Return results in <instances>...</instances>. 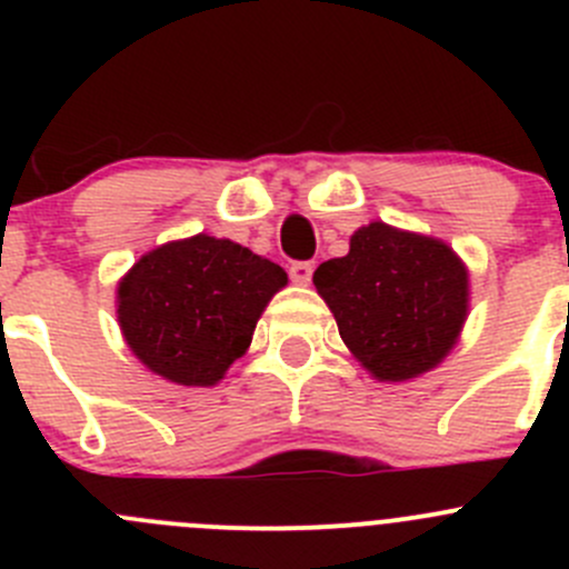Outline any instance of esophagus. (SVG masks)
<instances>
[{
    "mask_svg": "<svg viewBox=\"0 0 569 569\" xmlns=\"http://www.w3.org/2000/svg\"><path fill=\"white\" fill-rule=\"evenodd\" d=\"M289 274L297 286H308L313 278V263L311 261H295L289 267Z\"/></svg>",
    "mask_w": 569,
    "mask_h": 569,
    "instance_id": "esophagus-1",
    "label": "esophagus"
}]
</instances>
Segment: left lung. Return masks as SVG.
<instances>
[{
  "mask_svg": "<svg viewBox=\"0 0 569 569\" xmlns=\"http://www.w3.org/2000/svg\"><path fill=\"white\" fill-rule=\"evenodd\" d=\"M313 286L360 366L380 382L438 369L470 308L468 267L443 239L375 220L349 252L319 263Z\"/></svg>",
  "mask_w": 569,
  "mask_h": 569,
  "instance_id": "obj_1",
  "label": "left lung"
}]
</instances>
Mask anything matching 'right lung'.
Here are the masks:
<instances>
[{
	"mask_svg": "<svg viewBox=\"0 0 569 569\" xmlns=\"http://www.w3.org/2000/svg\"><path fill=\"white\" fill-rule=\"evenodd\" d=\"M289 274L209 233L148 250L120 278L114 308L134 358L162 380L211 388L248 352L258 319Z\"/></svg>",
	"mask_w": 569,
	"mask_h": 569,
	"instance_id": "1",
	"label": "right lung"
}]
</instances>
